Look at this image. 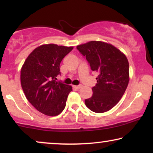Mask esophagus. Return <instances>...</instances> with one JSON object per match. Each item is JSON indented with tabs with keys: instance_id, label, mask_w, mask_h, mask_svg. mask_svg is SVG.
<instances>
[{
	"instance_id": "34e87169",
	"label": "esophagus",
	"mask_w": 153,
	"mask_h": 153,
	"mask_svg": "<svg viewBox=\"0 0 153 153\" xmlns=\"http://www.w3.org/2000/svg\"><path fill=\"white\" fill-rule=\"evenodd\" d=\"M82 87V85H73V88L75 89H79L81 88Z\"/></svg>"
}]
</instances>
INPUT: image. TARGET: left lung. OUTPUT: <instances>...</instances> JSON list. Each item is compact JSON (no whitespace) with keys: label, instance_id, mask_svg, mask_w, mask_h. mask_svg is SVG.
Masks as SVG:
<instances>
[{"label":"left lung","instance_id":"8db88e82","mask_svg":"<svg viewBox=\"0 0 153 153\" xmlns=\"http://www.w3.org/2000/svg\"><path fill=\"white\" fill-rule=\"evenodd\" d=\"M76 49L98 74L93 94L85 100V105L95 113L108 111L118 103L128 85V60L114 45L102 41H90Z\"/></svg>","mask_w":153,"mask_h":153}]
</instances>
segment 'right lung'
Returning <instances> with one entry per match:
<instances>
[{
	"label": "right lung",
	"instance_id": "right-lung-1",
	"mask_svg": "<svg viewBox=\"0 0 153 153\" xmlns=\"http://www.w3.org/2000/svg\"><path fill=\"white\" fill-rule=\"evenodd\" d=\"M73 48L55 44L41 45L29 54L21 69V83L27 100L46 116L59 115L72 91L71 85L56 80L60 74V62Z\"/></svg>",
	"mask_w": 153,
	"mask_h": 153
}]
</instances>
